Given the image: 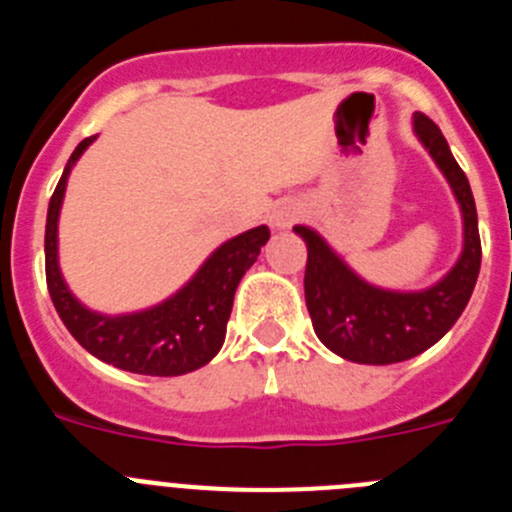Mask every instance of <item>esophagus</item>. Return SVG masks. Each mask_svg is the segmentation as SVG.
Wrapping results in <instances>:
<instances>
[{
	"label": "esophagus",
	"mask_w": 512,
	"mask_h": 512,
	"mask_svg": "<svg viewBox=\"0 0 512 512\" xmlns=\"http://www.w3.org/2000/svg\"><path fill=\"white\" fill-rule=\"evenodd\" d=\"M302 217V205L297 200H279L269 212V225L277 230H287Z\"/></svg>",
	"instance_id": "esophagus-1"
}]
</instances>
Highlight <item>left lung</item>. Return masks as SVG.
I'll use <instances>...</instances> for the list:
<instances>
[{"label":"left lung","instance_id":"1","mask_svg":"<svg viewBox=\"0 0 512 512\" xmlns=\"http://www.w3.org/2000/svg\"><path fill=\"white\" fill-rule=\"evenodd\" d=\"M413 133L446 176L461 210L464 241L456 264L425 289H384L359 277L318 230L295 225L307 243L305 302L325 348L356 364H397L423 354L459 320L479 277L477 207L467 174L433 120L415 112Z\"/></svg>","mask_w":512,"mask_h":512}]
</instances>
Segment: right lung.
<instances>
[{"label":"right lung","mask_w":512,"mask_h":512,"mask_svg":"<svg viewBox=\"0 0 512 512\" xmlns=\"http://www.w3.org/2000/svg\"><path fill=\"white\" fill-rule=\"evenodd\" d=\"M94 140L97 135L84 138L71 153L48 205L45 279L58 318L89 354L122 372L148 374V377H179L194 372L215 359L217 351L223 348L235 289L253 261L259 259L261 248L269 241V228L259 225L217 246L205 264L194 271V277L158 305L122 312V315H104L92 310L71 292L61 274L58 217H61L71 169Z\"/></svg>","instance_id":"1"}]
</instances>
